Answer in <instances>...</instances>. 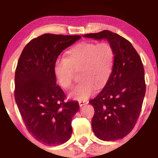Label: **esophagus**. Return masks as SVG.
Masks as SVG:
<instances>
[{
  "mask_svg": "<svg viewBox=\"0 0 158 158\" xmlns=\"http://www.w3.org/2000/svg\"><path fill=\"white\" fill-rule=\"evenodd\" d=\"M88 103H89V101H79V106L80 107H82V106L85 105V104H87Z\"/></svg>",
  "mask_w": 158,
  "mask_h": 158,
  "instance_id": "esophagus-1",
  "label": "esophagus"
}]
</instances>
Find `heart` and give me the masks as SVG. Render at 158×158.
<instances>
[{
    "label": "heart",
    "instance_id": "heart-1",
    "mask_svg": "<svg viewBox=\"0 0 158 158\" xmlns=\"http://www.w3.org/2000/svg\"><path fill=\"white\" fill-rule=\"evenodd\" d=\"M115 60L113 46L107 41L81 42L67 51L65 58L56 60L54 71L58 84L68 90L73 87L75 72H79L81 81L69 96L86 100L108 81Z\"/></svg>",
    "mask_w": 158,
    "mask_h": 158
}]
</instances>
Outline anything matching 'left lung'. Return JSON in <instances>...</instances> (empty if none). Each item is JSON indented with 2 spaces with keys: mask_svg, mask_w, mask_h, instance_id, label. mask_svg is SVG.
<instances>
[{
  "mask_svg": "<svg viewBox=\"0 0 158 158\" xmlns=\"http://www.w3.org/2000/svg\"><path fill=\"white\" fill-rule=\"evenodd\" d=\"M83 36L107 39L115 52L108 81L89 101L94 109L92 130L101 140L123 139L135 127L142 110L146 89L143 64L132 44L117 33L104 30Z\"/></svg>",
  "mask_w": 158,
  "mask_h": 158,
  "instance_id": "obj_1",
  "label": "left lung"
}]
</instances>
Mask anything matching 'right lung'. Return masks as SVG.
<instances>
[{
    "label": "right lung",
    "instance_id": "add662e5",
    "mask_svg": "<svg viewBox=\"0 0 158 158\" xmlns=\"http://www.w3.org/2000/svg\"><path fill=\"white\" fill-rule=\"evenodd\" d=\"M80 35H41L31 39L20 54L15 72L14 97L26 129L36 140L57 145L69 140L71 122L79 103L66 100L54 66L60 53Z\"/></svg>",
    "mask_w": 158,
    "mask_h": 158
}]
</instances>
